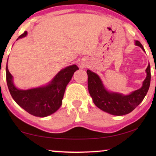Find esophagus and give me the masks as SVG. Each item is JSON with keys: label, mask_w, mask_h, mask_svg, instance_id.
Segmentation results:
<instances>
[{"label": "esophagus", "mask_w": 156, "mask_h": 156, "mask_svg": "<svg viewBox=\"0 0 156 156\" xmlns=\"http://www.w3.org/2000/svg\"><path fill=\"white\" fill-rule=\"evenodd\" d=\"M79 67H80V68L86 67V64H85V62H80V63H79Z\"/></svg>", "instance_id": "esophagus-1"}]
</instances>
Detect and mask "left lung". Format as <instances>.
I'll return each mask as SVG.
<instances>
[{
  "instance_id": "left-lung-1",
  "label": "left lung",
  "mask_w": 156,
  "mask_h": 156,
  "mask_svg": "<svg viewBox=\"0 0 156 156\" xmlns=\"http://www.w3.org/2000/svg\"><path fill=\"white\" fill-rule=\"evenodd\" d=\"M136 44L144 50V47L138 41ZM147 78L140 89L132 92L127 96L117 93H111L105 89L102 81L96 73L87 71L88 76V89L94 103L105 112L114 115L127 114L135 109L143 100L149 89L151 82V69L149 64L146 69Z\"/></svg>"
}]
</instances>
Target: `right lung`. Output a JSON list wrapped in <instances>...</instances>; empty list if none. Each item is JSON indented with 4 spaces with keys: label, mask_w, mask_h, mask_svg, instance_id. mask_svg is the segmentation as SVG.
Segmentation results:
<instances>
[{
    "label": "right lung",
    "mask_w": 156,
    "mask_h": 156,
    "mask_svg": "<svg viewBox=\"0 0 156 156\" xmlns=\"http://www.w3.org/2000/svg\"><path fill=\"white\" fill-rule=\"evenodd\" d=\"M27 34V31H25L18 38L25 36ZM78 69L79 68L77 65L69 66L60 71L48 85L20 90L15 87L13 84L12 76L9 72L7 62V84L13 99L20 107L34 116L46 117L56 112L61 106L66 87Z\"/></svg>",
    "instance_id": "add662e5"
}]
</instances>
